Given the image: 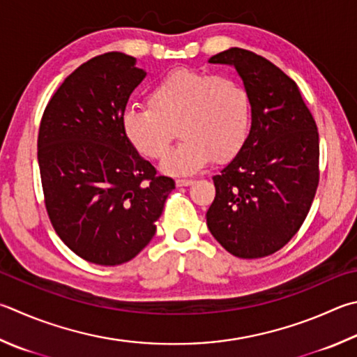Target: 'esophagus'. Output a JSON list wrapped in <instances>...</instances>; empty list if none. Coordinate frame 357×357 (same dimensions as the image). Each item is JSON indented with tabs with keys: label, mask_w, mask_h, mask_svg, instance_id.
Returning a JSON list of instances; mask_svg holds the SVG:
<instances>
[{
	"label": "esophagus",
	"mask_w": 357,
	"mask_h": 357,
	"mask_svg": "<svg viewBox=\"0 0 357 357\" xmlns=\"http://www.w3.org/2000/svg\"><path fill=\"white\" fill-rule=\"evenodd\" d=\"M190 184H193V179H189V178L176 179V185L178 187H185V185H190Z\"/></svg>",
	"instance_id": "34e87169"
}]
</instances>
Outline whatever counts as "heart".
<instances>
[{"instance_id": "1", "label": "heart", "mask_w": 357, "mask_h": 357, "mask_svg": "<svg viewBox=\"0 0 357 357\" xmlns=\"http://www.w3.org/2000/svg\"><path fill=\"white\" fill-rule=\"evenodd\" d=\"M251 100L242 82L181 68L151 87L148 106L132 105L123 112L128 139L148 158H164L178 134L181 144L162 162V170L189 174L209 158H231L246 139Z\"/></svg>"}]
</instances>
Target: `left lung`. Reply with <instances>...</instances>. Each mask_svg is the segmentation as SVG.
<instances>
[{
	"label": "left lung",
	"instance_id": "left-lung-1",
	"mask_svg": "<svg viewBox=\"0 0 357 357\" xmlns=\"http://www.w3.org/2000/svg\"><path fill=\"white\" fill-rule=\"evenodd\" d=\"M209 63L234 67L251 100L241 150L213 176L211 234L231 255L281 250L307 217L319 185V131L294 79L262 56L229 48Z\"/></svg>",
	"mask_w": 357,
	"mask_h": 357
}]
</instances>
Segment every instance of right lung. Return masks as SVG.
<instances>
[{"instance_id": "obj_1", "label": "right lung", "mask_w": 357, "mask_h": 357, "mask_svg": "<svg viewBox=\"0 0 357 357\" xmlns=\"http://www.w3.org/2000/svg\"><path fill=\"white\" fill-rule=\"evenodd\" d=\"M145 76L132 56H96L61 84L40 121L37 159L50 220L61 241L92 264L137 256L174 189L123 128L129 96Z\"/></svg>"}]
</instances>
